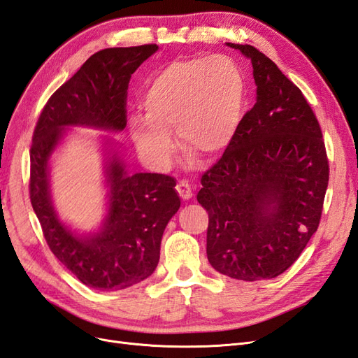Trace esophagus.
Instances as JSON below:
<instances>
[{"instance_id": "esophagus-1", "label": "esophagus", "mask_w": 358, "mask_h": 358, "mask_svg": "<svg viewBox=\"0 0 358 358\" xmlns=\"http://www.w3.org/2000/svg\"><path fill=\"white\" fill-rule=\"evenodd\" d=\"M176 191L183 200H188V199L192 197V188H191L188 180H183V179L179 180L178 185H176Z\"/></svg>"}]
</instances>
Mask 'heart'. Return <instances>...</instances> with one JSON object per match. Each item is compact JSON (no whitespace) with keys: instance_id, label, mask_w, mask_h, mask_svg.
Masks as SVG:
<instances>
[{"instance_id":"1","label":"heart","mask_w":358,"mask_h":358,"mask_svg":"<svg viewBox=\"0 0 358 358\" xmlns=\"http://www.w3.org/2000/svg\"><path fill=\"white\" fill-rule=\"evenodd\" d=\"M245 80L237 64L225 55L170 62L145 92L146 115L129 119L137 149L150 164L166 169L176 131L179 145L203 158L220 155L241 122Z\"/></svg>"}]
</instances>
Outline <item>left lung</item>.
Returning a JSON list of instances; mask_svg holds the SVG:
<instances>
[{
    "label": "left lung",
    "instance_id": "1",
    "mask_svg": "<svg viewBox=\"0 0 358 358\" xmlns=\"http://www.w3.org/2000/svg\"><path fill=\"white\" fill-rule=\"evenodd\" d=\"M227 46L251 59L257 103L201 176L206 251L222 275L270 279L296 262L318 230L329 159L318 119L297 86L254 46Z\"/></svg>",
    "mask_w": 358,
    "mask_h": 358
}]
</instances>
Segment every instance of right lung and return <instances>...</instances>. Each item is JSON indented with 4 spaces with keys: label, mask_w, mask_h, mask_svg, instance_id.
<instances>
[{
    "label": "right lung",
    "mask_w": 358,
    "mask_h": 358,
    "mask_svg": "<svg viewBox=\"0 0 358 358\" xmlns=\"http://www.w3.org/2000/svg\"><path fill=\"white\" fill-rule=\"evenodd\" d=\"M158 50L157 45L103 49L86 61L43 107L29 149V199L48 246L82 284L115 291L154 273L161 237L180 206L176 180L158 173L129 176L113 155L107 166L109 212L101 231L73 234L53 210L48 162L69 125L122 131L131 74Z\"/></svg>",
    "instance_id": "1"
}]
</instances>
